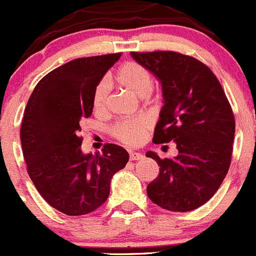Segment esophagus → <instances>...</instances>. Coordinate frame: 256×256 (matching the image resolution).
<instances>
[{
    "label": "esophagus",
    "instance_id": "esophagus-1",
    "mask_svg": "<svg viewBox=\"0 0 256 256\" xmlns=\"http://www.w3.org/2000/svg\"><path fill=\"white\" fill-rule=\"evenodd\" d=\"M143 157H144V156H143L142 153H140V152H130V160H142Z\"/></svg>",
    "mask_w": 256,
    "mask_h": 256
}]
</instances>
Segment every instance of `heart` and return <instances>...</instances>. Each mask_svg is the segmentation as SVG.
<instances>
[{
  "label": "heart",
  "instance_id": "obj_1",
  "mask_svg": "<svg viewBox=\"0 0 256 256\" xmlns=\"http://www.w3.org/2000/svg\"><path fill=\"white\" fill-rule=\"evenodd\" d=\"M116 82L140 98H146L150 94L154 85L153 75L144 65L136 62H128L122 65L116 72ZM110 92V82L103 79L94 90V110L102 113L106 109ZM150 128V123L144 119H132L116 123L113 126V136L126 144L134 146L143 140Z\"/></svg>",
  "mask_w": 256,
  "mask_h": 256
}]
</instances>
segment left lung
I'll return each mask as SVG.
<instances>
[{"label": "left lung", "instance_id": "obj_1", "mask_svg": "<svg viewBox=\"0 0 256 256\" xmlns=\"http://www.w3.org/2000/svg\"><path fill=\"white\" fill-rule=\"evenodd\" d=\"M162 85L163 106L153 142L174 140L178 154L160 160V174L147 194L160 208L176 212L194 210L215 194L228 171L235 118L222 86L210 68L174 51L130 52Z\"/></svg>", "mask_w": 256, "mask_h": 256}]
</instances>
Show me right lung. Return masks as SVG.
Returning <instances> with one entry per match:
<instances>
[{"instance_id": "1", "label": "right lung", "mask_w": 256, "mask_h": 256, "mask_svg": "<svg viewBox=\"0 0 256 256\" xmlns=\"http://www.w3.org/2000/svg\"><path fill=\"white\" fill-rule=\"evenodd\" d=\"M122 54L75 59L48 72L34 89L21 124L28 174L46 202L60 212L80 216L100 208L110 180L130 154L106 143L103 152L84 154L80 123L93 113V96Z\"/></svg>"}]
</instances>
